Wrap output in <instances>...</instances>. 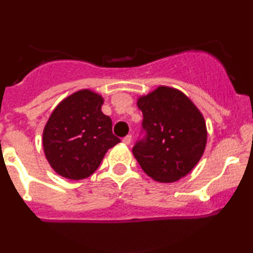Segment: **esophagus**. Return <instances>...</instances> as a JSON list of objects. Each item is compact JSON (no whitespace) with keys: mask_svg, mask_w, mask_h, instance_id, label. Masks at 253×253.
Masks as SVG:
<instances>
[{"mask_svg":"<svg viewBox=\"0 0 253 253\" xmlns=\"http://www.w3.org/2000/svg\"><path fill=\"white\" fill-rule=\"evenodd\" d=\"M130 141H132V135H130V134L126 135V136H125V138L123 139V143H124V144H126V145L130 144Z\"/></svg>","mask_w":253,"mask_h":253,"instance_id":"obj_1","label":"esophagus"}]
</instances>
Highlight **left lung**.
<instances>
[{
  "instance_id": "left-lung-1",
  "label": "left lung",
  "mask_w": 253,
  "mask_h": 253,
  "mask_svg": "<svg viewBox=\"0 0 253 253\" xmlns=\"http://www.w3.org/2000/svg\"><path fill=\"white\" fill-rule=\"evenodd\" d=\"M144 138L132 152L155 181H178L194 169L205 152L207 129L201 112L179 90L158 86L138 98Z\"/></svg>"
}]
</instances>
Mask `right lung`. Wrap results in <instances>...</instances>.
<instances>
[{
    "label": "right lung",
    "mask_w": 253,
    "mask_h": 253,
    "mask_svg": "<svg viewBox=\"0 0 253 253\" xmlns=\"http://www.w3.org/2000/svg\"><path fill=\"white\" fill-rule=\"evenodd\" d=\"M103 98L84 89L70 95L52 112L42 133L46 159L58 175L83 179L97 170L110 147L120 143L112 119L101 110Z\"/></svg>",
    "instance_id": "1"
}]
</instances>
